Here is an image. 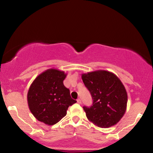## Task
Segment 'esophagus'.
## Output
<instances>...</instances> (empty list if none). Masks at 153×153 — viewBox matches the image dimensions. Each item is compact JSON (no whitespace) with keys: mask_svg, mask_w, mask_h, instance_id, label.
Returning <instances> with one entry per match:
<instances>
[{"mask_svg":"<svg viewBox=\"0 0 153 153\" xmlns=\"http://www.w3.org/2000/svg\"><path fill=\"white\" fill-rule=\"evenodd\" d=\"M77 102H78L79 104H80V103H81V100H80V99H77Z\"/></svg>","mask_w":153,"mask_h":153,"instance_id":"1","label":"esophagus"}]
</instances>
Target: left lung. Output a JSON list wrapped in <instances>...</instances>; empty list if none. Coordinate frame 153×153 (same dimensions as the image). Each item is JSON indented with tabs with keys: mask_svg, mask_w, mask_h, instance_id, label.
<instances>
[{
	"mask_svg": "<svg viewBox=\"0 0 153 153\" xmlns=\"http://www.w3.org/2000/svg\"><path fill=\"white\" fill-rule=\"evenodd\" d=\"M81 77L93 99L92 106H83L88 119L101 128L117 124L127 110V93L122 81L113 73L103 70Z\"/></svg>",
	"mask_w": 153,
	"mask_h": 153,
	"instance_id": "1",
	"label": "left lung"
}]
</instances>
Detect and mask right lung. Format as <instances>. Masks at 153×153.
Masks as SVG:
<instances>
[{
    "mask_svg": "<svg viewBox=\"0 0 153 153\" xmlns=\"http://www.w3.org/2000/svg\"><path fill=\"white\" fill-rule=\"evenodd\" d=\"M64 71L50 68L39 74L31 84L27 94L30 111L39 122L54 125L67 114L68 107L76 103L63 80Z\"/></svg>",
    "mask_w": 153,
    "mask_h": 153,
    "instance_id": "right-lung-1",
    "label": "right lung"
}]
</instances>
